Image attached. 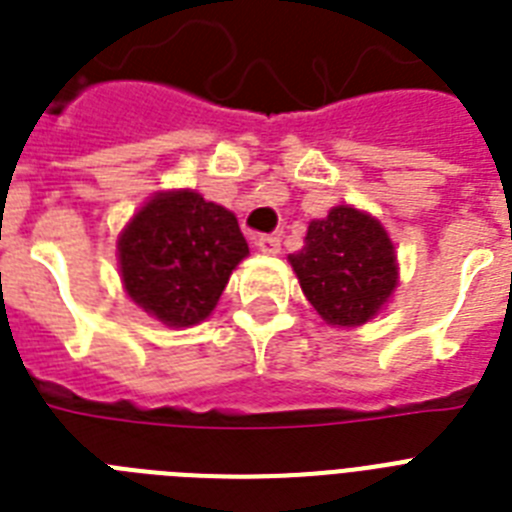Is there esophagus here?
<instances>
[{
  "label": "esophagus",
  "mask_w": 512,
  "mask_h": 512,
  "mask_svg": "<svg viewBox=\"0 0 512 512\" xmlns=\"http://www.w3.org/2000/svg\"><path fill=\"white\" fill-rule=\"evenodd\" d=\"M255 244H257V249L263 252V255H279V252H281L279 236H260Z\"/></svg>",
  "instance_id": "34e87169"
}]
</instances>
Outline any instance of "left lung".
<instances>
[{
    "mask_svg": "<svg viewBox=\"0 0 512 512\" xmlns=\"http://www.w3.org/2000/svg\"><path fill=\"white\" fill-rule=\"evenodd\" d=\"M303 295L332 327H361L385 308L398 284V260L377 217L340 204L311 220L305 247L289 255Z\"/></svg>",
    "mask_w": 512,
    "mask_h": 512,
    "instance_id": "obj_1",
    "label": "left lung"
}]
</instances>
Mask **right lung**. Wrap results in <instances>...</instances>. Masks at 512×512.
I'll return each instance as SVG.
<instances>
[{"mask_svg": "<svg viewBox=\"0 0 512 512\" xmlns=\"http://www.w3.org/2000/svg\"><path fill=\"white\" fill-rule=\"evenodd\" d=\"M116 249L127 295L167 327L207 319L249 255L236 215L191 188L151 196Z\"/></svg>", "mask_w": 512, "mask_h": 512, "instance_id": "obj_1", "label": "right lung"}]
</instances>
